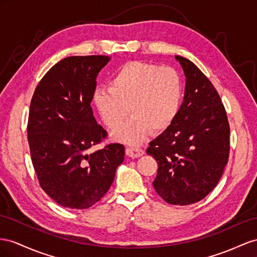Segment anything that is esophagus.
Returning a JSON list of instances; mask_svg holds the SVG:
<instances>
[{"label": "esophagus", "mask_w": 257, "mask_h": 257, "mask_svg": "<svg viewBox=\"0 0 257 257\" xmlns=\"http://www.w3.org/2000/svg\"><path fill=\"white\" fill-rule=\"evenodd\" d=\"M126 154L131 159H137L144 154V151L140 148H126Z\"/></svg>", "instance_id": "1"}]
</instances>
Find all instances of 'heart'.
Returning a JSON list of instances; mask_svg holds the SVG:
<instances>
[{
  "label": "heart",
  "mask_w": 257,
  "mask_h": 257,
  "mask_svg": "<svg viewBox=\"0 0 257 257\" xmlns=\"http://www.w3.org/2000/svg\"><path fill=\"white\" fill-rule=\"evenodd\" d=\"M183 89L178 71L144 62H128L110 77L108 87L93 93L94 106L117 140L138 144L153 133L166 130L179 113Z\"/></svg>",
  "instance_id": "b5f03b06"
}]
</instances>
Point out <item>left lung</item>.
Wrapping results in <instances>:
<instances>
[{"label":"left lung","instance_id":"left-lung-1","mask_svg":"<svg viewBox=\"0 0 257 257\" xmlns=\"http://www.w3.org/2000/svg\"><path fill=\"white\" fill-rule=\"evenodd\" d=\"M186 75L185 97L176 119L147 150L157 162L153 187L174 205L204 199L218 183L229 159L225 106L208 78L191 61L176 56Z\"/></svg>","mask_w":257,"mask_h":257}]
</instances>
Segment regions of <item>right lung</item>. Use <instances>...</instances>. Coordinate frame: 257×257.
Returning a JSON list of instances; mask_svg holds the SVG:
<instances>
[{
  "mask_svg": "<svg viewBox=\"0 0 257 257\" xmlns=\"http://www.w3.org/2000/svg\"><path fill=\"white\" fill-rule=\"evenodd\" d=\"M105 55L69 56L38 83L28 117L32 165L41 188L61 206L84 209L108 191L124 148L110 143L88 154L107 133L93 116L91 101Z\"/></svg>",
  "mask_w": 257,
  "mask_h": 257,
  "instance_id": "right-lung-1",
  "label": "right lung"
}]
</instances>
